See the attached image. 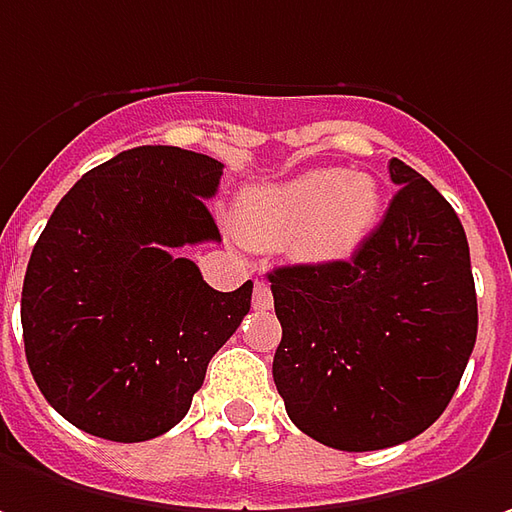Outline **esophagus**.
Returning <instances> with one entry per match:
<instances>
[{"label":"esophagus","instance_id":"1","mask_svg":"<svg viewBox=\"0 0 512 512\" xmlns=\"http://www.w3.org/2000/svg\"><path fill=\"white\" fill-rule=\"evenodd\" d=\"M272 289H269V283L266 280H257L255 283V309L257 311H269L272 309Z\"/></svg>","mask_w":512,"mask_h":512}]
</instances>
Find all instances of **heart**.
Returning a JSON list of instances; mask_svg holds the SVG:
<instances>
[{
	"instance_id": "heart-1",
	"label": "heart",
	"mask_w": 512,
	"mask_h": 512,
	"mask_svg": "<svg viewBox=\"0 0 512 512\" xmlns=\"http://www.w3.org/2000/svg\"><path fill=\"white\" fill-rule=\"evenodd\" d=\"M382 192L365 172L323 167L283 184L255 186L240 198L246 235L266 246L294 243L309 263H345L377 232Z\"/></svg>"
}]
</instances>
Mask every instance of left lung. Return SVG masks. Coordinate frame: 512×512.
Returning <instances> with one entry per match:
<instances>
[{"label":"left lung","instance_id":"left-lung-1","mask_svg":"<svg viewBox=\"0 0 512 512\" xmlns=\"http://www.w3.org/2000/svg\"><path fill=\"white\" fill-rule=\"evenodd\" d=\"M388 169L399 192L357 255L269 274L283 326L272 374L286 414L348 453L428 431L479 328L462 221L416 169L399 158Z\"/></svg>","mask_w":512,"mask_h":512}]
</instances>
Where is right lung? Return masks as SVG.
Here are the masks:
<instances>
[{"label":"right lung","instance_id":"add662e5","mask_svg":"<svg viewBox=\"0 0 512 512\" xmlns=\"http://www.w3.org/2000/svg\"><path fill=\"white\" fill-rule=\"evenodd\" d=\"M223 164L181 147L118 152L53 209L22 286L39 391L84 433L147 442L175 428L252 306L215 291L181 246L221 240L206 201Z\"/></svg>","mask_w":512,"mask_h":512}]
</instances>
